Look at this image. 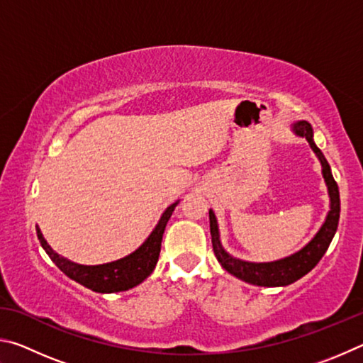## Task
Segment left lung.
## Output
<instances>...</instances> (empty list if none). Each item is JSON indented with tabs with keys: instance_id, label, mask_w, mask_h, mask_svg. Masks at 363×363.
Returning <instances> with one entry per match:
<instances>
[{
	"instance_id": "left-lung-1",
	"label": "left lung",
	"mask_w": 363,
	"mask_h": 363,
	"mask_svg": "<svg viewBox=\"0 0 363 363\" xmlns=\"http://www.w3.org/2000/svg\"><path fill=\"white\" fill-rule=\"evenodd\" d=\"M293 131L298 136H303L307 139L311 149L317 153L318 160L322 163V173L325 177V182L328 186V194L331 200V208L327 219L322 225V229L317 232V235L306 245V247L294 253L290 257L285 259L274 261V262H247L240 261L227 255L224 248L220 247L219 242V232L214 213L210 211V232H211V243L214 255H216L218 261L220 262L227 272L235 275L237 279H240L247 284L257 285V286H285L290 285L293 281L304 277L307 272H311L314 269L318 261L322 259V256L327 253L331 240H333L335 232L337 229V220H340V190H337V184L333 179L331 174L330 164L327 158L323 157L320 149L315 145L314 139H312V126L307 121H298L293 126Z\"/></svg>"
}]
</instances>
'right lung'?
I'll return each instance as SVG.
<instances>
[{"label": "right lung", "instance_id": "add662e5", "mask_svg": "<svg viewBox=\"0 0 363 363\" xmlns=\"http://www.w3.org/2000/svg\"><path fill=\"white\" fill-rule=\"evenodd\" d=\"M176 205L177 203H173L167 208V211L163 213L155 230L143 243V247L134 251L133 255L123 257V259L102 264V266H82V264L70 262L65 257L54 253L52 248L45 240V237H43L38 225H36V235H38L41 247L45 248L48 256L51 257V261L62 270L67 277H70L72 280L78 281L79 285L97 293L125 291L139 285L140 281L145 280L152 274V270L158 261L160 250H162L164 227H167Z\"/></svg>", "mask_w": 363, "mask_h": 363}]
</instances>
